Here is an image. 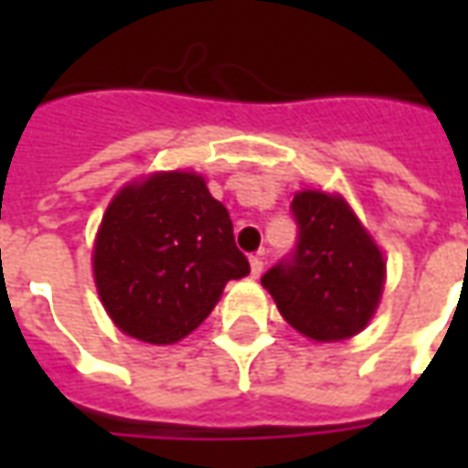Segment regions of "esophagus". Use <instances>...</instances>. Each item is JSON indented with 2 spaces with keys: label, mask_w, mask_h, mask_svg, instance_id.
<instances>
[{
  "label": "esophagus",
  "mask_w": 468,
  "mask_h": 468,
  "mask_svg": "<svg viewBox=\"0 0 468 468\" xmlns=\"http://www.w3.org/2000/svg\"><path fill=\"white\" fill-rule=\"evenodd\" d=\"M261 273H263V261H261L258 255H253V258H250V275H253V278H261Z\"/></svg>",
  "instance_id": "esophagus-1"
}]
</instances>
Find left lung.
Instances as JSON below:
<instances>
[{
	"label": "left lung",
	"mask_w": 468,
	"mask_h": 468,
	"mask_svg": "<svg viewBox=\"0 0 468 468\" xmlns=\"http://www.w3.org/2000/svg\"><path fill=\"white\" fill-rule=\"evenodd\" d=\"M291 213L298 225L293 253L261 278L278 311L314 341L351 338L371 321L386 263L344 197L303 190Z\"/></svg>",
	"instance_id": "1"
}]
</instances>
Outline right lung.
<instances>
[{"instance_id": "obj_1", "label": "right lung", "mask_w": 468, "mask_h": 468, "mask_svg": "<svg viewBox=\"0 0 468 468\" xmlns=\"http://www.w3.org/2000/svg\"><path fill=\"white\" fill-rule=\"evenodd\" d=\"M95 283L117 328L173 344L210 315L228 281L250 273L233 220L195 173H160L127 185L95 240Z\"/></svg>"}]
</instances>
